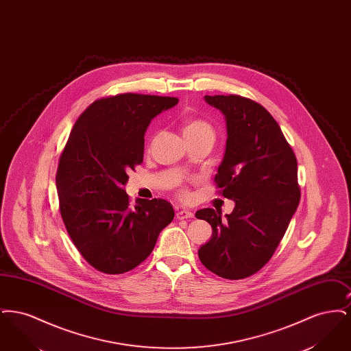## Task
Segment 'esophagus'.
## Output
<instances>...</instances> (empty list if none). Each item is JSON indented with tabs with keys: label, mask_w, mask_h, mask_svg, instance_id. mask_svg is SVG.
<instances>
[{
	"label": "esophagus",
	"mask_w": 351,
	"mask_h": 351,
	"mask_svg": "<svg viewBox=\"0 0 351 351\" xmlns=\"http://www.w3.org/2000/svg\"><path fill=\"white\" fill-rule=\"evenodd\" d=\"M193 216L195 215L191 210H185V209L176 212V218H179V219H186V218H192Z\"/></svg>",
	"instance_id": "1"
}]
</instances>
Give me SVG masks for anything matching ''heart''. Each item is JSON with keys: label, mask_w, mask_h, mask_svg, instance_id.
Returning a JSON list of instances; mask_svg holds the SVG:
<instances>
[{"label": "heart", "mask_w": 351, "mask_h": 351, "mask_svg": "<svg viewBox=\"0 0 351 351\" xmlns=\"http://www.w3.org/2000/svg\"><path fill=\"white\" fill-rule=\"evenodd\" d=\"M213 133L212 128L201 121V119H188L184 122L183 133L185 138H189V136H195V135H199L202 133ZM182 196L186 197V192L182 191Z\"/></svg>", "instance_id": "1"}]
</instances>
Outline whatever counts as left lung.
Returning <instances> with one entry per match:
<instances>
[{
	"instance_id": "1",
	"label": "left lung",
	"mask_w": 351,
	"mask_h": 351,
	"mask_svg": "<svg viewBox=\"0 0 351 351\" xmlns=\"http://www.w3.org/2000/svg\"><path fill=\"white\" fill-rule=\"evenodd\" d=\"M205 101L226 119V149L215 183L235 206L226 219L210 208L196 212L213 230L199 258L223 279H245L271 259L298 209V160L261 104L237 95L205 96Z\"/></svg>"
}]
</instances>
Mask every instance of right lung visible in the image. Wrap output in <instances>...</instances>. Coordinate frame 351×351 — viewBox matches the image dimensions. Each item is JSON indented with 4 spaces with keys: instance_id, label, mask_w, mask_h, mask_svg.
I'll return each instance as SVG.
<instances>
[{
    "instance_id": "add662e5",
    "label": "right lung",
    "mask_w": 351,
    "mask_h": 351,
    "mask_svg": "<svg viewBox=\"0 0 351 351\" xmlns=\"http://www.w3.org/2000/svg\"><path fill=\"white\" fill-rule=\"evenodd\" d=\"M176 97L122 93L96 100L75 122L59 158L56 188L68 234L84 259L104 274L139 266L175 212L163 199H130L128 172L143 162L151 119Z\"/></svg>"
}]
</instances>
